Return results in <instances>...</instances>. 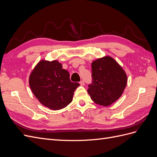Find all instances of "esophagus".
<instances>
[{"label": "esophagus", "instance_id": "1", "mask_svg": "<svg viewBox=\"0 0 157 157\" xmlns=\"http://www.w3.org/2000/svg\"><path fill=\"white\" fill-rule=\"evenodd\" d=\"M80 84L81 85V86H84V80H81V81L80 82Z\"/></svg>", "mask_w": 157, "mask_h": 157}]
</instances>
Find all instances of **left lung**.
Instances as JSON below:
<instances>
[{
    "label": "left lung",
    "mask_w": 157,
    "mask_h": 157,
    "mask_svg": "<svg viewBox=\"0 0 157 157\" xmlns=\"http://www.w3.org/2000/svg\"><path fill=\"white\" fill-rule=\"evenodd\" d=\"M92 84L88 93L99 105L109 106L119 98L126 86L127 75L112 57L106 56L92 63Z\"/></svg>",
    "instance_id": "left-lung-1"
}]
</instances>
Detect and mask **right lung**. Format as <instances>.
Segmentation results:
<instances>
[{"mask_svg": "<svg viewBox=\"0 0 157 157\" xmlns=\"http://www.w3.org/2000/svg\"><path fill=\"white\" fill-rule=\"evenodd\" d=\"M29 84L39 101L51 110H59L73 101L80 84L71 82L69 73L58 61H39L29 75Z\"/></svg>", "mask_w": 157, "mask_h": 157, "instance_id": "1", "label": "right lung"}]
</instances>
